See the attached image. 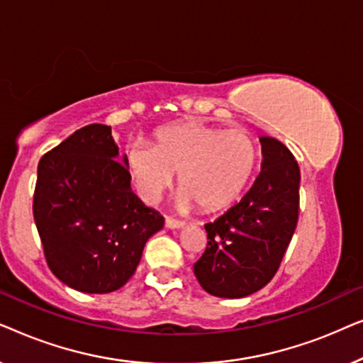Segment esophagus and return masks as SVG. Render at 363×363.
<instances>
[{"mask_svg": "<svg viewBox=\"0 0 363 363\" xmlns=\"http://www.w3.org/2000/svg\"><path fill=\"white\" fill-rule=\"evenodd\" d=\"M165 226L168 228V230H178V228H183V226H185V221L173 220V218L167 216V218H165Z\"/></svg>", "mask_w": 363, "mask_h": 363, "instance_id": "34e87169", "label": "esophagus"}]
</instances>
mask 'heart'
Returning <instances> with one entry per match:
<instances>
[{"instance_id":"heart-1","label":"heart","mask_w":363,"mask_h":363,"mask_svg":"<svg viewBox=\"0 0 363 363\" xmlns=\"http://www.w3.org/2000/svg\"><path fill=\"white\" fill-rule=\"evenodd\" d=\"M257 163L256 140L242 128L198 121L173 122L152 133V147L127 152V167L137 190L155 203L178 173V206L216 213L245 191Z\"/></svg>"}]
</instances>
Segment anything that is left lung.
<instances>
[{
	"mask_svg": "<svg viewBox=\"0 0 363 363\" xmlns=\"http://www.w3.org/2000/svg\"><path fill=\"white\" fill-rule=\"evenodd\" d=\"M261 173L225 215L206 223L208 245L193 271L208 294L240 299L279 269L299 220L301 172L284 143L261 137Z\"/></svg>",
	"mask_w": 363,
	"mask_h": 363,
	"instance_id": "left-lung-1",
	"label": "left lung"
}]
</instances>
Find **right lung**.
Wrapping results in <instances>:
<instances>
[{"instance_id":"add662e5","label":"right lung","mask_w":363,"mask_h":363,"mask_svg":"<svg viewBox=\"0 0 363 363\" xmlns=\"http://www.w3.org/2000/svg\"><path fill=\"white\" fill-rule=\"evenodd\" d=\"M33 215L52 274L72 289L107 294L130 279L160 213L132 193L111 127L91 123L44 153Z\"/></svg>"}]
</instances>
